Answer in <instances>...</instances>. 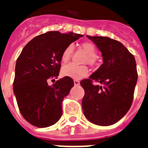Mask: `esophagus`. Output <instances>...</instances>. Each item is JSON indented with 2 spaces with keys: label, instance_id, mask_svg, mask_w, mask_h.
<instances>
[{
  "label": "esophagus",
  "instance_id": "34e87169",
  "mask_svg": "<svg viewBox=\"0 0 148 148\" xmlns=\"http://www.w3.org/2000/svg\"><path fill=\"white\" fill-rule=\"evenodd\" d=\"M74 85L78 86V85H80V81L77 80H74Z\"/></svg>",
  "mask_w": 148,
  "mask_h": 148
}]
</instances>
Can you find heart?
Returning <instances> with one entry per match:
<instances>
[{
	"instance_id": "heart-1",
	"label": "heart",
	"mask_w": 148,
	"mask_h": 148,
	"mask_svg": "<svg viewBox=\"0 0 148 148\" xmlns=\"http://www.w3.org/2000/svg\"><path fill=\"white\" fill-rule=\"evenodd\" d=\"M83 49L89 55V64H93L94 58H96L97 55V48L91 42H84L81 45ZM73 46L71 45H68L64 49L61 55V61L62 63L65 64L70 60L71 56ZM89 70L86 66H79L74 64H68L64 65L62 69V74L64 77L73 78V79H80L88 74Z\"/></svg>"
}]
</instances>
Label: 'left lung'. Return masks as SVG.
Segmentation results:
<instances>
[{
	"label": "left lung",
	"instance_id": "8db88e82",
	"mask_svg": "<svg viewBox=\"0 0 148 148\" xmlns=\"http://www.w3.org/2000/svg\"><path fill=\"white\" fill-rule=\"evenodd\" d=\"M86 36L100 50L103 63L89 79L80 81L85 92L83 112L93 124L111 125L119 121L132 104L138 80L136 62L119 41L109 37Z\"/></svg>",
	"mask_w": 148,
	"mask_h": 148
}]
</instances>
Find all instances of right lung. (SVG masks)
Returning a JSON list of instances; mask_svg holds the SVG:
<instances>
[{
	"instance_id": "right-lung-1",
	"label": "right lung",
	"mask_w": 148,
	"mask_h": 148,
	"mask_svg": "<svg viewBox=\"0 0 148 148\" xmlns=\"http://www.w3.org/2000/svg\"><path fill=\"white\" fill-rule=\"evenodd\" d=\"M84 35L50 31L29 41L16 63L14 93L23 117L31 125L45 128L62 115V101L74 86L71 77L57 80L61 55L66 47Z\"/></svg>"
}]
</instances>
